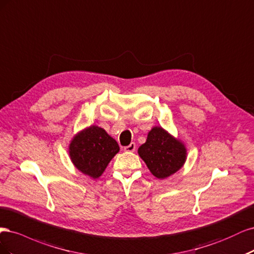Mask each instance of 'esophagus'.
I'll return each mask as SVG.
<instances>
[{
  "mask_svg": "<svg viewBox=\"0 0 254 254\" xmlns=\"http://www.w3.org/2000/svg\"><path fill=\"white\" fill-rule=\"evenodd\" d=\"M135 150H136V143L135 142H130L128 145L125 146L126 152H134Z\"/></svg>",
  "mask_w": 254,
  "mask_h": 254,
  "instance_id": "obj_1",
  "label": "esophagus"
}]
</instances>
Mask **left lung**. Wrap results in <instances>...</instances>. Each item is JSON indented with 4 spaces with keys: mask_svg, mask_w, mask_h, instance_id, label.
Here are the masks:
<instances>
[{
    "mask_svg": "<svg viewBox=\"0 0 254 254\" xmlns=\"http://www.w3.org/2000/svg\"><path fill=\"white\" fill-rule=\"evenodd\" d=\"M138 154L157 178H166L183 167L186 149L183 143L168 134L161 127H153Z\"/></svg>",
    "mask_w": 254,
    "mask_h": 254,
    "instance_id": "1",
    "label": "left lung"
}]
</instances>
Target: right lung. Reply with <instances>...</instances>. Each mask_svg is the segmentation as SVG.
<instances>
[{
    "instance_id": "1",
    "label": "right lung",
    "mask_w": 254,
    "mask_h": 254,
    "mask_svg": "<svg viewBox=\"0 0 254 254\" xmlns=\"http://www.w3.org/2000/svg\"><path fill=\"white\" fill-rule=\"evenodd\" d=\"M119 152V145L101 127L92 126L79 133L69 145L73 165L82 173L98 178Z\"/></svg>"
}]
</instances>
